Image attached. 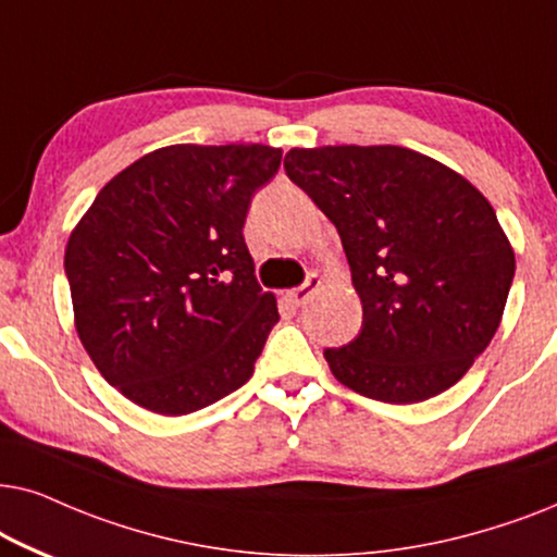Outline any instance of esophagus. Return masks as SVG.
Here are the masks:
<instances>
[{"label":"esophagus","instance_id":"34e87169","mask_svg":"<svg viewBox=\"0 0 557 557\" xmlns=\"http://www.w3.org/2000/svg\"><path fill=\"white\" fill-rule=\"evenodd\" d=\"M318 287H321V277H318V274H308L306 283H302L300 287H295V290L287 293V300H290L295 308H300L302 302H306L310 295L318 290Z\"/></svg>","mask_w":557,"mask_h":557}]
</instances>
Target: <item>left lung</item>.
I'll use <instances>...</instances> for the list:
<instances>
[{
	"mask_svg": "<svg viewBox=\"0 0 557 557\" xmlns=\"http://www.w3.org/2000/svg\"><path fill=\"white\" fill-rule=\"evenodd\" d=\"M285 170L338 228L364 308L359 336L323 351L333 376L392 405L454 387L499 329L515 277L492 203L397 145L293 147Z\"/></svg>",
	"mask_w": 557,
	"mask_h": 557,
	"instance_id": "1",
	"label": "left lung"
}]
</instances>
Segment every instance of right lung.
Segmentation results:
<instances>
[{"instance_id":"1","label":"right lung","mask_w":557,"mask_h":557,"mask_svg":"<svg viewBox=\"0 0 557 557\" xmlns=\"http://www.w3.org/2000/svg\"><path fill=\"white\" fill-rule=\"evenodd\" d=\"M280 160L267 145L160 147L111 177L71 232L78 338L135 405L177 418L255 374L280 313L242 228Z\"/></svg>"}]
</instances>
